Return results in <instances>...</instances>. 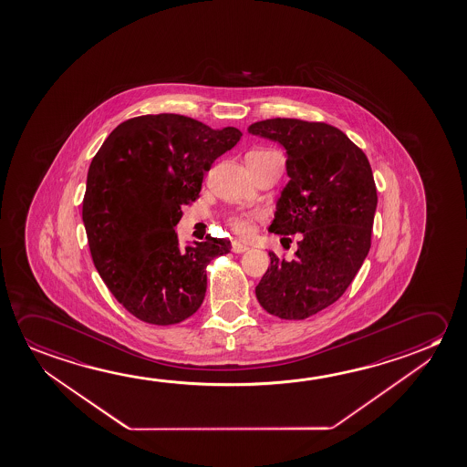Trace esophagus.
Wrapping results in <instances>:
<instances>
[{
	"label": "esophagus",
	"mask_w": 467,
	"mask_h": 467,
	"mask_svg": "<svg viewBox=\"0 0 467 467\" xmlns=\"http://www.w3.org/2000/svg\"><path fill=\"white\" fill-rule=\"evenodd\" d=\"M233 251L236 252V254H243V252L249 251V247L245 244H241V243H233Z\"/></svg>",
	"instance_id": "34e87169"
}]
</instances>
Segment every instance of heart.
I'll use <instances>...</instances> for the list:
<instances>
[{
    "mask_svg": "<svg viewBox=\"0 0 467 467\" xmlns=\"http://www.w3.org/2000/svg\"><path fill=\"white\" fill-rule=\"evenodd\" d=\"M259 218L255 212H237L228 218V226L239 237H249L254 233V223Z\"/></svg>",
    "mask_w": 467,
    "mask_h": 467,
    "instance_id": "obj_1",
    "label": "heart"
}]
</instances>
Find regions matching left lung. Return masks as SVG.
<instances>
[{
  "label": "left lung",
  "mask_w": 467,
  "mask_h": 467,
  "mask_svg": "<svg viewBox=\"0 0 467 467\" xmlns=\"http://www.w3.org/2000/svg\"><path fill=\"white\" fill-rule=\"evenodd\" d=\"M286 149L289 182L268 231L299 234L295 259L268 252L255 287L260 306L285 320H304L345 295L372 243L377 187L366 153L327 122L273 118L249 126Z\"/></svg>",
  "instance_id": "8db88e82"
}]
</instances>
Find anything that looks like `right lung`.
<instances>
[{"label":"right lung","instance_id":"1","mask_svg":"<svg viewBox=\"0 0 467 467\" xmlns=\"http://www.w3.org/2000/svg\"><path fill=\"white\" fill-rule=\"evenodd\" d=\"M243 136L187 116L121 122L97 151L82 202L95 268L116 301L151 325L182 322L203 302L207 265L231 251L207 236L181 251L174 226L195 202L203 174Z\"/></svg>","mask_w":467,"mask_h":467}]
</instances>
